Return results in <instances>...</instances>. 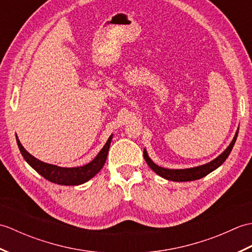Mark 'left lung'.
Wrapping results in <instances>:
<instances>
[{
	"instance_id": "obj_1",
	"label": "left lung",
	"mask_w": 252,
	"mask_h": 252,
	"mask_svg": "<svg viewBox=\"0 0 252 252\" xmlns=\"http://www.w3.org/2000/svg\"><path fill=\"white\" fill-rule=\"evenodd\" d=\"M237 135H238V130L236 131V134H235L232 143L229 144L228 147L220 155V156L217 157L216 159H213L210 162L199 165V167L189 168V169H176V170L161 168L148 157L146 149H144V159H145V161L147 162L149 167H151V169L154 171V172L157 173L163 179H167L169 181H175V182H187V181L199 180L203 178V176H206L207 174L212 172V171L218 169L224 161H225L226 158L228 157V155L232 152L234 144L236 142Z\"/></svg>"
}]
</instances>
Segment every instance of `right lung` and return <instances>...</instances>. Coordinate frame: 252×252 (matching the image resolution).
<instances>
[{
  "mask_svg": "<svg viewBox=\"0 0 252 252\" xmlns=\"http://www.w3.org/2000/svg\"><path fill=\"white\" fill-rule=\"evenodd\" d=\"M111 140L112 134L109 136L108 141L106 142L105 146L100 149L97 156L88 164L76 168H63L55 164L45 163L41 161V160L34 158L32 155L26 151L19 142L17 135H16V141H17L19 151L21 155H23L24 159L30 164V167L33 168L37 173L41 174L47 181L60 185H80L88 182L93 176L97 174L106 162Z\"/></svg>",
  "mask_w": 252,
  "mask_h": 252,
  "instance_id": "1",
  "label": "right lung"
}]
</instances>
